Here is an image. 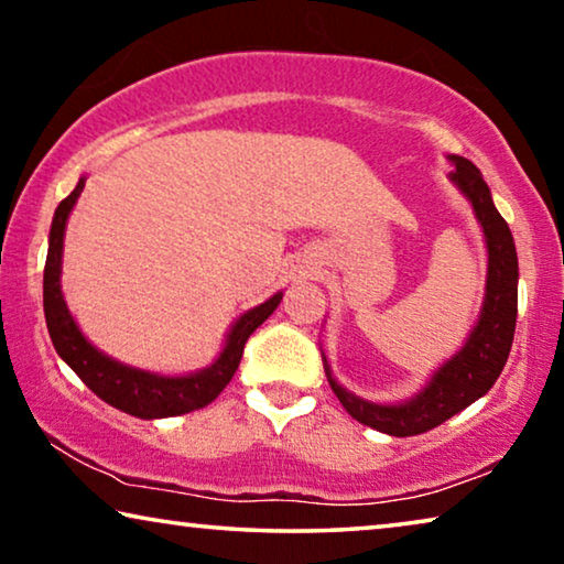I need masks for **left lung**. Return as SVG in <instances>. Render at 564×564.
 <instances>
[{"label":"left lung","mask_w":564,"mask_h":564,"mask_svg":"<svg viewBox=\"0 0 564 564\" xmlns=\"http://www.w3.org/2000/svg\"><path fill=\"white\" fill-rule=\"evenodd\" d=\"M449 163L454 165L449 181L471 203L487 243L485 301H481L479 318L469 330L467 341L432 373V379L414 397L397 401V404H379V401L351 394L334 379L324 356V371L330 389L348 414L356 422L389 436L424 434L485 397L502 373L514 338L520 268H517L512 230L491 203L489 185L481 177L479 167L459 155H449Z\"/></svg>","instance_id":"8db88e82"}]
</instances>
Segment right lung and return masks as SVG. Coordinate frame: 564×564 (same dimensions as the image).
<instances>
[{
	"instance_id": "obj_1",
	"label": "right lung",
	"mask_w": 564,
	"mask_h": 564,
	"mask_svg": "<svg viewBox=\"0 0 564 564\" xmlns=\"http://www.w3.org/2000/svg\"><path fill=\"white\" fill-rule=\"evenodd\" d=\"M83 187L85 177H79L75 191L57 205L50 228L47 263H44V318H47L50 338L57 348L59 359L87 383V389H93L107 404L130 416L165 419L208 406L228 387V381L234 379L248 336L279 308L283 291L273 293L261 306L240 314L228 330L218 359L210 366H205V369L183 373V377H167V373L145 371L138 369V366L112 359V356H107L100 348L87 341V336L79 330L75 316L69 314L65 296H62L59 275L65 228Z\"/></svg>"
}]
</instances>
